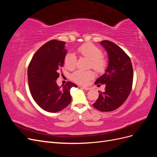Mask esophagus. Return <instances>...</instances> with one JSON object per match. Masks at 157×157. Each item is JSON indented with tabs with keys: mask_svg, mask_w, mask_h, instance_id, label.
<instances>
[{
	"mask_svg": "<svg viewBox=\"0 0 157 157\" xmlns=\"http://www.w3.org/2000/svg\"><path fill=\"white\" fill-rule=\"evenodd\" d=\"M82 89H84V90H90V89H91V88H89V87H82Z\"/></svg>",
	"mask_w": 157,
	"mask_h": 157,
	"instance_id": "obj_1",
	"label": "esophagus"
}]
</instances>
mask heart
<instances>
[{"instance_id": "1", "label": "heart", "mask_w": 157, "mask_h": 157, "mask_svg": "<svg viewBox=\"0 0 157 157\" xmlns=\"http://www.w3.org/2000/svg\"><path fill=\"white\" fill-rule=\"evenodd\" d=\"M77 51L82 56L90 60V67L98 73H103L107 67V61L102 56V50L91 43H86L78 48ZM77 58L73 52H69L64 58L65 67L69 70H73L77 65ZM95 77L92 71L77 70L72 75L74 82L80 85H87Z\"/></svg>"}]
</instances>
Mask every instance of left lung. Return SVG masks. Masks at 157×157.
Returning <instances> with one entry per match:
<instances>
[{"instance_id":"left-lung-1","label":"left lung","mask_w":157,"mask_h":157,"mask_svg":"<svg viewBox=\"0 0 157 157\" xmlns=\"http://www.w3.org/2000/svg\"><path fill=\"white\" fill-rule=\"evenodd\" d=\"M100 44L109 56L105 73L98 78L95 84L105 85V91L99 92V98L93 106L103 112L113 111L121 106L131 92L133 83V67L130 57L114 42L103 40Z\"/></svg>"}]
</instances>
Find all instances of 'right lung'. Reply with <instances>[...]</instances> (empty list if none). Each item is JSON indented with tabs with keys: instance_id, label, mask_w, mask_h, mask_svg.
Wrapping results in <instances>:
<instances>
[{
	"instance_id": "add662e5",
	"label": "right lung",
	"mask_w": 157,
	"mask_h": 157,
	"mask_svg": "<svg viewBox=\"0 0 157 157\" xmlns=\"http://www.w3.org/2000/svg\"><path fill=\"white\" fill-rule=\"evenodd\" d=\"M65 42L57 40L47 42L33 56L27 70L28 82L35 101L44 111L56 113L71 101L70 90L77 86L67 82L58 86L56 80L64 63L67 54Z\"/></svg>"
}]
</instances>
